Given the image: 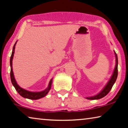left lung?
Here are the masks:
<instances>
[{"instance_id": "left-lung-1", "label": "left lung", "mask_w": 128, "mask_h": 128, "mask_svg": "<svg viewBox=\"0 0 128 128\" xmlns=\"http://www.w3.org/2000/svg\"><path fill=\"white\" fill-rule=\"evenodd\" d=\"M115 55H116V65L115 69H114V73L112 76L111 79H110V80L108 81V82L106 84L105 87H104V90L101 91L100 94H98V95L92 97H87V99H88V100H99V99H100L103 98V97L105 96L106 95L110 92V91L111 90L112 87H113V86L114 85V83L116 82V79H117V76H118V58H117V55L116 54V52H115Z\"/></svg>"}]
</instances>
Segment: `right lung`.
I'll return each mask as SVG.
<instances>
[{
    "label": "right lung",
    "instance_id": "1",
    "mask_svg": "<svg viewBox=\"0 0 128 128\" xmlns=\"http://www.w3.org/2000/svg\"><path fill=\"white\" fill-rule=\"evenodd\" d=\"M16 42L15 43V44L13 46V49H12V54H11V58H10V66H11V70H10V78H11V82H12V85L14 86L15 90H16L17 92L19 93V94L20 95H21L22 96L24 97V98H26L28 99H30V100H38V99H40L42 97H44L46 95L49 90H50L51 88V86H52V80H51L49 82V86L48 88L45 90L41 91V92H30V91H26L25 90L23 89L22 88L19 86L17 84V83L15 81L14 76V74H13V71H12V58H13V56H14V53L15 52V45H16Z\"/></svg>",
    "mask_w": 128,
    "mask_h": 128
}]
</instances>
